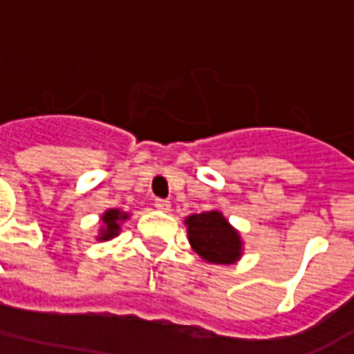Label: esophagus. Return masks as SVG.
I'll list each match as a JSON object with an SVG mask.
<instances>
[{
    "label": "esophagus",
    "instance_id": "34e87169",
    "mask_svg": "<svg viewBox=\"0 0 354 354\" xmlns=\"http://www.w3.org/2000/svg\"><path fill=\"white\" fill-rule=\"evenodd\" d=\"M155 208H159V210H162V212H169V210H170V201L155 199Z\"/></svg>",
    "mask_w": 354,
    "mask_h": 354
}]
</instances>
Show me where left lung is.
I'll list each match as a JSON object with an SVG mask.
<instances>
[{"label": "left lung", "instance_id": "8db88e82", "mask_svg": "<svg viewBox=\"0 0 354 354\" xmlns=\"http://www.w3.org/2000/svg\"><path fill=\"white\" fill-rule=\"evenodd\" d=\"M184 223L193 252L207 263L230 266L243 258V237L220 210L187 216Z\"/></svg>", "mask_w": 354, "mask_h": 354}]
</instances>
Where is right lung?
I'll use <instances>...</instances> for the list:
<instances>
[{"label":"right lung","instance_id":"add662e5","mask_svg":"<svg viewBox=\"0 0 354 354\" xmlns=\"http://www.w3.org/2000/svg\"><path fill=\"white\" fill-rule=\"evenodd\" d=\"M129 212H123L121 208H109L100 216L102 225L96 235V241H111L121 233V223L129 220Z\"/></svg>","mask_w":354,"mask_h":354}]
</instances>
